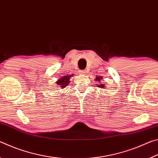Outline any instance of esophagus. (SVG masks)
<instances>
[{"label":"esophagus","instance_id":"34e87169","mask_svg":"<svg viewBox=\"0 0 158 158\" xmlns=\"http://www.w3.org/2000/svg\"><path fill=\"white\" fill-rule=\"evenodd\" d=\"M86 73H88V71L86 70V69H85V70H82V71H80L79 73L81 74H86Z\"/></svg>","mask_w":158,"mask_h":158}]
</instances>
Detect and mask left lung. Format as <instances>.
Segmentation results:
<instances>
[{
    "label": "left lung",
    "mask_w": 158,
    "mask_h": 158,
    "mask_svg": "<svg viewBox=\"0 0 158 158\" xmlns=\"http://www.w3.org/2000/svg\"><path fill=\"white\" fill-rule=\"evenodd\" d=\"M101 79H102V77H96L95 81H98L99 82H100ZM99 85V87H100V88H105V84H100V85Z\"/></svg>",
    "instance_id": "1"
}]
</instances>
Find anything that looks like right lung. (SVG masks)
Here are the masks:
<instances>
[{"label": "right lung", "mask_w": 158, "mask_h": 158, "mask_svg": "<svg viewBox=\"0 0 158 158\" xmlns=\"http://www.w3.org/2000/svg\"><path fill=\"white\" fill-rule=\"evenodd\" d=\"M71 77L70 76H68V75H66L65 77H63V78H60V79H58V81L56 82L57 85L58 86L61 87V89H63V88H65V86H67L68 84V83L69 81V78Z\"/></svg>", "instance_id": "obj_1"}]
</instances>
